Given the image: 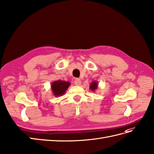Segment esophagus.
I'll use <instances>...</instances> for the list:
<instances>
[{
  "mask_svg": "<svg viewBox=\"0 0 154 154\" xmlns=\"http://www.w3.org/2000/svg\"><path fill=\"white\" fill-rule=\"evenodd\" d=\"M75 85L76 86H80L81 85V81L79 79H76L75 81Z\"/></svg>",
  "mask_w": 154,
  "mask_h": 154,
  "instance_id": "obj_1",
  "label": "esophagus"
}]
</instances>
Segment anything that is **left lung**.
I'll return each instance as SVG.
<instances>
[{"mask_svg": "<svg viewBox=\"0 0 154 154\" xmlns=\"http://www.w3.org/2000/svg\"><path fill=\"white\" fill-rule=\"evenodd\" d=\"M97 87H98V82L95 81H92L89 86L90 89L91 90V91H92V92H95V90H97Z\"/></svg>", "mask_w": 154, "mask_h": 154, "instance_id": "1", "label": "left lung"}]
</instances>
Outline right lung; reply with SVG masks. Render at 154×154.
I'll return each mask as SVG.
<instances>
[{
    "instance_id": "add662e5",
    "label": "right lung",
    "mask_w": 154,
    "mask_h": 154,
    "mask_svg": "<svg viewBox=\"0 0 154 154\" xmlns=\"http://www.w3.org/2000/svg\"><path fill=\"white\" fill-rule=\"evenodd\" d=\"M70 86V82L61 80L55 81L51 82V88L53 96L55 97L62 96L65 94L66 91Z\"/></svg>"
}]
</instances>
